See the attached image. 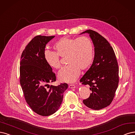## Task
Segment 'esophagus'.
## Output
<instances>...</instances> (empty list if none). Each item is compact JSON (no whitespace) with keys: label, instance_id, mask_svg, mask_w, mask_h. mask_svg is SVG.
Here are the masks:
<instances>
[{"label":"esophagus","instance_id":"1","mask_svg":"<svg viewBox=\"0 0 135 135\" xmlns=\"http://www.w3.org/2000/svg\"><path fill=\"white\" fill-rule=\"evenodd\" d=\"M69 88H76V86L74 84H69Z\"/></svg>","mask_w":135,"mask_h":135}]
</instances>
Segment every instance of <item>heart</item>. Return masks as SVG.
<instances>
[{"instance_id":"1","label":"heart","mask_w":135,"mask_h":135,"mask_svg":"<svg viewBox=\"0 0 135 135\" xmlns=\"http://www.w3.org/2000/svg\"><path fill=\"white\" fill-rule=\"evenodd\" d=\"M56 52L46 51L44 58L48 66L55 69L61 67L60 57H67L68 64L58 74L61 81L73 82L78 77L81 69L88 68L91 64L94 56V47L91 40L86 37L79 38L64 37L54 43Z\"/></svg>"}]
</instances>
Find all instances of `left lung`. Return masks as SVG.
<instances>
[{"label": "left lung", "mask_w": 135, "mask_h": 135, "mask_svg": "<svg viewBox=\"0 0 135 135\" xmlns=\"http://www.w3.org/2000/svg\"><path fill=\"white\" fill-rule=\"evenodd\" d=\"M83 33H88L92 39L94 57L90 68L80 79L92 91L83 102L89 108L99 110L109 106L115 95L119 82L118 63L112 47L105 38L90 29Z\"/></svg>", "instance_id": "8db88e82"}]
</instances>
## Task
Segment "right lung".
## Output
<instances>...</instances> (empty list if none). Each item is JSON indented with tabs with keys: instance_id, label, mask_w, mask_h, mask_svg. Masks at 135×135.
Wrapping results in <instances>:
<instances>
[{
	"instance_id": "add662e5",
	"label": "right lung",
	"mask_w": 135,
	"mask_h": 135,
	"mask_svg": "<svg viewBox=\"0 0 135 135\" xmlns=\"http://www.w3.org/2000/svg\"><path fill=\"white\" fill-rule=\"evenodd\" d=\"M55 36H37L23 51L20 63V83L27 103L32 110L43 116L54 113L62 102L67 83L49 86L56 74L44 58L46 44Z\"/></svg>"
}]
</instances>
